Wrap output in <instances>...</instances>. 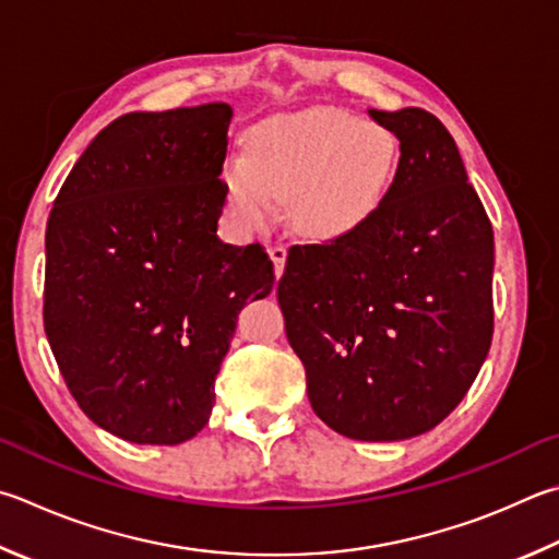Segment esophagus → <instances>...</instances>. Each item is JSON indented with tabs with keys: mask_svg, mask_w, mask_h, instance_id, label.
Listing matches in <instances>:
<instances>
[{
	"mask_svg": "<svg viewBox=\"0 0 559 559\" xmlns=\"http://www.w3.org/2000/svg\"><path fill=\"white\" fill-rule=\"evenodd\" d=\"M286 257H288V249L286 247H273L271 249V259H273V273H276V278H281L283 269H286Z\"/></svg>",
	"mask_w": 559,
	"mask_h": 559,
	"instance_id": "esophagus-1",
	"label": "esophagus"
}]
</instances>
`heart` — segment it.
<instances>
[{
	"instance_id": "heart-1",
	"label": "heart",
	"mask_w": 559,
	"mask_h": 559,
	"mask_svg": "<svg viewBox=\"0 0 559 559\" xmlns=\"http://www.w3.org/2000/svg\"><path fill=\"white\" fill-rule=\"evenodd\" d=\"M401 141L391 127L344 107H312L251 129L247 154L222 168L229 207L245 227H269L288 200L300 235L337 241L359 235L391 198Z\"/></svg>"
}]
</instances>
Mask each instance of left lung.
<instances>
[{"label":"left lung","instance_id":"obj_1","mask_svg":"<svg viewBox=\"0 0 559 559\" xmlns=\"http://www.w3.org/2000/svg\"><path fill=\"white\" fill-rule=\"evenodd\" d=\"M369 117L401 141L391 198L359 235L290 247L276 293L314 415L391 442L448 418L489 354L493 229L438 117Z\"/></svg>","mask_w":559,"mask_h":559}]
</instances>
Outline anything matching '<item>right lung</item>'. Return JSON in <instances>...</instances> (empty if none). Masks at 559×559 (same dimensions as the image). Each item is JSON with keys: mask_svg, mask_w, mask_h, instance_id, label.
I'll list each match as a JSON object with an SVG mask.
<instances>
[{"mask_svg": "<svg viewBox=\"0 0 559 559\" xmlns=\"http://www.w3.org/2000/svg\"><path fill=\"white\" fill-rule=\"evenodd\" d=\"M231 107L129 111L78 158L46 227L44 328L68 391L99 428L180 444L205 428L261 245L217 237Z\"/></svg>", "mask_w": 559, "mask_h": 559, "instance_id": "add662e5", "label": "right lung"}]
</instances>
